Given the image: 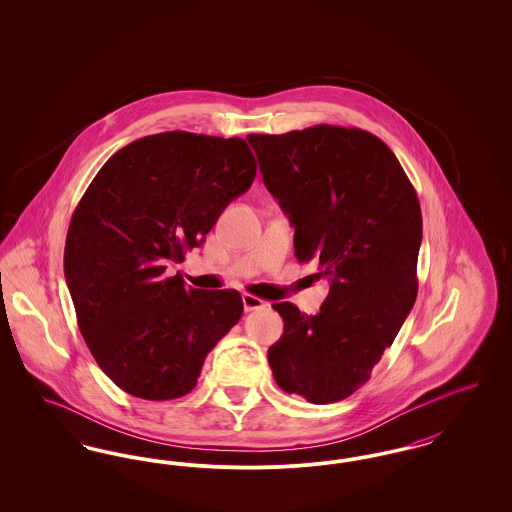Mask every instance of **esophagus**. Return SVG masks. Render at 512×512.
Listing matches in <instances>:
<instances>
[{
    "mask_svg": "<svg viewBox=\"0 0 512 512\" xmlns=\"http://www.w3.org/2000/svg\"><path fill=\"white\" fill-rule=\"evenodd\" d=\"M242 301H244V309L249 313V311H257V309H263L267 303L261 299V297H257V295H251V293H244V297H242Z\"/></svg>",
    "mask_w": 512,
    "mask_h": 512,
    "instance_id": "1",
    "label": "esophagus"
}]
</instances>
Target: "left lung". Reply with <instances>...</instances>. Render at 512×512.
<instances>
[{"label":"left lung","mask_w":512,"mask_h":512,"mask_svg":"<svg viewBox=\"0 0 512 512\" xmlns=\"http://www.w3.org/2000/svg\"><path fill=\"white\" fill-rule=\"evenodd\" d=\"M247 142L295 228L297 261H315L318 278L332 282L315 317L272 305L284 334L268 363L282 390L336 403L368 382L413 309L418 197L390 147L361 128L317 124Z\"/></svg>","instance_id":"8db88e82"}]
</instances>
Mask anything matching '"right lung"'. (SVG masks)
I'll list each match as a JSON object with an SVG mask.
<instances>
[{
  "instance_id": "obj_1",
  "label": "right lung",
  "mask_w": 512,
  "mask_h": 512,
  "mask_svg": "<svg viewBox=\"0 0 512 512\" xmlns=\"http://www.w3.org/2000/svg\"><path fill=\"white\" fill-rule=\"evenodd\" d=\"M255 172L242 138L172 130L119 149L78 201L65 278L82 338L122 391L147 401L190 393L242 317L240 292L186 288L165 270L205 242Z\"/></svg>"
}]
</instances>
